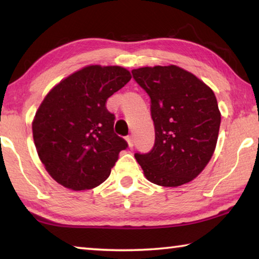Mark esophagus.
I'll return each instance as SVG.
<instances>
[{
  "mask_svg": "<svg viewBox=\"0 0 259 259\" xmlns=\"http://www.w3.org/2000/svg\"><path fill=\"white\" fill-rule=\"evenodd\" d=\"M126 142H128L129 147H134V144H135L134 136H128V138H126Z\"/></svg>",
  "mask_w": 259,
  "mask_h": 259,
  "instance_id": "obj_1",
  "label": "esophagus"
}]
</instances>
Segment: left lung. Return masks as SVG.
Returning <instances> with one entry per match:
<instances>
[{
	"label": "left lung",
	"mask_w": 259,
	"mask_h": 259,
	"mask_svg": "<svg viewBox=\"0 0 259 259\" xmlns=\"http://www.w3.org/2000/svg\"><path fill=\"white\" fill-rule=\"evenodd\" d=\"M136 82L151 98L155 143L136 153L153 184L177 187L202 172L216 148L221 112L210 88L176 65L133 69Z\"/></svg>",
	"instance_id": "left-lung-1"
}]
</instances>
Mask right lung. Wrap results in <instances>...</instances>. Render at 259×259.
<instances>
[{
	"mask_svg": "<svg viewBox=\"0 0 259 259\" xmlns=\"http://www.w3.org/2000/svg\"><path fill=\"white\" fill-rule=\"evenodd\" d=\"M121 66L90 65L49 91L35 114L33 138L38 157L55 181L73 191L97 187L128 147L114 133L111 96L130 81Z\"/></svg>",
	"mask_w": 259,
	"mask_h": 259,
	"instance_id": "add662e5",
	"label": "right lung"
}]
</instances>
